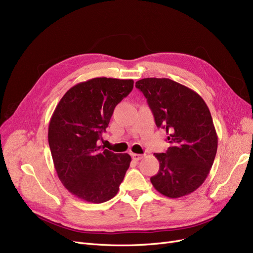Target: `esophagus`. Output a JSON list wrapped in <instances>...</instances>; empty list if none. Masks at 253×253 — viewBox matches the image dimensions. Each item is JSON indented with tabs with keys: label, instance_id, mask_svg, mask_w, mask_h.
I'll use <instances>...</instances> for the list:
<instances>
[{
	"label": "esophagus",
	"instance_id": "esophagus-1",
	"mask_svg": "<svg viewBox=\"0 0 253 253\" xmlns=\"http://www.w3.org/2000/svg\"><path fill=\"white\" fill-rule=\"evenodd\" d=\"M132 158L135 161H140L141 159L143 158V156L142 155H139V154H132Z\"/></svg>",
	"mask_w": 253,
	"mask_h": 253
}]
</instances>
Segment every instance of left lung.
I'll use <instances>...</instances> for the list:
<instances>
[{"label":"left lung","instance_id":"obj_1","mask_svg":"<svg viewBox=\"0 0 253 253\" xmlns=\"http://www.w3.org/2000/svg\"><path fill=\"white\" fill-rule=\"evenodd\" d=\"M166 130L170 147L154 154L159 172L150 177L155 189L170 198L194 192L204 184L217 153L218 137L210 110L193 90L170 79L146 78L136 82Z\"/></svg>","mask_w":253,"mask_h":253}]
</instances>
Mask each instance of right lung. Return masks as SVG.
I'll use <instances>...</instances> for the list:
<instances>
[{
	"label": "right lung",
	"instance_id": "obj_1",
	"mask_svg": "<svg viewBox=\"0 0 253 253\" xmlns=\"http://www.w3.org/2000/svg\"><path fill=\"white\" fill-rule=\"evenodd\" d=\"M133 87V80L94 78L70 88L54 111L50 153L59 179L78 198L102 204L117 194L132 159L104 149L97 141Z\"/></svg>",
	"mask_w": 253,
	"mask_h": 253
}]
</instances>
